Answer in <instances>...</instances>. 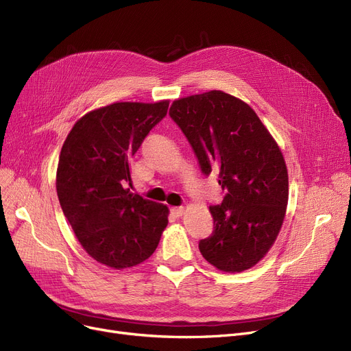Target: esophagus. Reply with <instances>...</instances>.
Segmentation results:
<instances>
[{"label": "esophagus", "instance_id": "34e87169", "mask_svg": "<svg viewBox=\"0 0 351 351\" xmlns=\"http://www.w3.org/2000/svg\"><path fill=\"white\" fill-rule=\"evenodd\" d=\"M171 213H172V216H175V217H180L183 213H185V209H183V208H172V209H171Z\"/></svg>", "mask_w": 351, "mask_h": 351}]
</instances>
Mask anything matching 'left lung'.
Here are the masks:
<instances>
[{"label": "left lung", "instance_id": "8db88e82", "mask_svg": "<svg viewBox=\"0 0 351 351\" xmlns=\"http://www.w3.org/2000/svg\"><path fill=\"white\" fill-rule=\"evenodd\" d=\"M171 118L192 145L200 169L219 171L226 191L210 206L213 232L199 250L216 269L253 267L276 242L289 200V175L278 142L252 106L223 90L175 99Z\"/></svg>", "mask_w": 351, "mask_h": 351}]
</instances>
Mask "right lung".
Instances as JSON below:
<instances>
[{"label":"right lung","instance_id":"obj_1","mask_svg":"<svg viewBox=\"0 0 351 351\" xmlns=\"http://www.w3.org/2000/svg\"><path fill=\"white\" fill-rule=\"evenodd\" d=\"M169 101L114 102L80 118L58 159L57 193L84 250L110 269L134 267L156 250L169 209L132 193L131 158L168 112Z\"/></svg>","mask_w":351,"mask_h":351}]
</instances>
